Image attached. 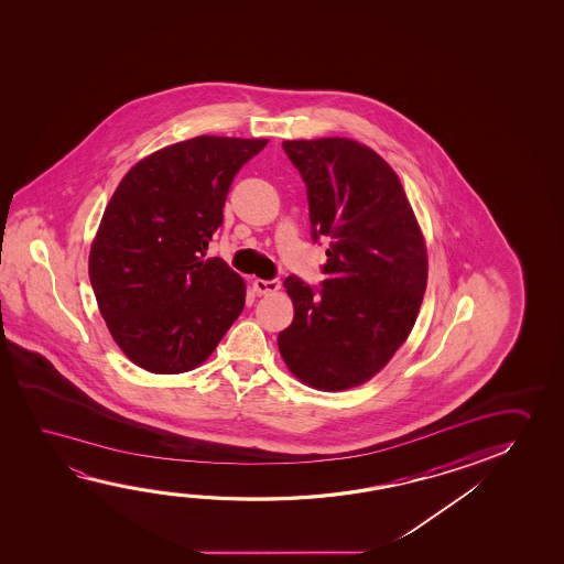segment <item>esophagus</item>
I'll use <instances>...</instances> for the list:
<instances>
[{
  "instance_id": "1",
  "label": "esophagus",
  "mask_w": 564,
  "mask_h": 564,
  "mask_svg": "<svg viewBox=\"0 0 564 564\" xmlns=\"http://www.w3.org/2000/svg\"><path fill=\"white\" fill-rule=\"evenodd\" d=\"M251 285H253V291L258 295H273V293H278L279 289H281V283H279L278 279H271V281L256 279Z\"/></svg>"
}]
</instances>
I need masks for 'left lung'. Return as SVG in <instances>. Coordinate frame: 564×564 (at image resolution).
Here are the masks:
<instances>
[{
  "instance_id": "8db88e82",
  "label": "left lung",
  "mask_w": 564,
  "mask_h": 564,
  "mask_svg": "<svg viewBox=\"0 0 564 564\" xmlns=\"http://www.w3.org/2000/svg\"><path fill=\"white\" fill-rule=\"evenodd\" d=\"M306 185L313 240L326 238V279L316 293L291 275L293 323L281 358L308 388L344 391L388 366L415 326L429 261L398 173L356 139L283 141Z\"/></svg>"
}]
</instances>
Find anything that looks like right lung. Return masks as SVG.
I'll return each mask as SVG.
<instances>
[{
  "label": "right lung",
  "mask_w": 564,
  "mask_h": 564,
  "mask_svg": "<svg viewBox=\"0 0 564 564\" xmlns=\"http://www.w3.org/2000/svg\"><path fill=\"white\" fill-rule=\"evenodd\" d=\"M268 139L198 135L131 166L94 236L88 275L111 338L151 373L210 358L246 305V283L208 241L231 181Z\"/></svg>",
  "instance_id": "right-lung-1"
}]
</instances>
